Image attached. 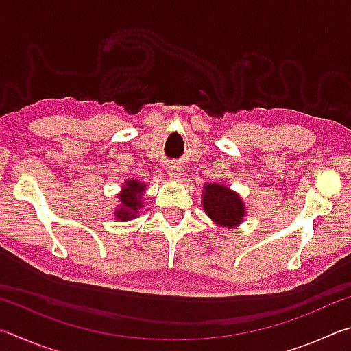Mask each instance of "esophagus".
Wrapping results in <instances>:
<instances>
[{
  "mask_svg": "<svg viewBox=\"0 0 351 351\" xmlns=\"http://www.w3.org/2000/svg\"><path fill=\"white\" fill-rule=\"evenodd\" d=\"M167 173H169V176L171 178V180H175V181L181 180V178H182V165L176 164V162L170 164L169 167H167Z\"/></svg>",
  "mask_w": 351,
  "mask_h": 351,
  "instance_id": "1",
  "label": "esophagus"
}]
</instances>
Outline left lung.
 Returning a JSON list of instances; mask_svg holds the SVG:
<instances>
[{"label": "left lung", "mask_w": 351, "mask_h": 351, "mask_svg": "<svg viewBox=\"0 0 351 351\" xmlns=\"http://www.w3.org/2000/svg\"><path fill=\"white\" fill-rule=\"evenodd\" d=\"M206 215L221 228H235L245 218V203L240 195L224 184L207 182L203 190Z\"/></svg>", "instance_id": "left-lung-1"}]
</instances>
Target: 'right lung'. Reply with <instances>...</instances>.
I'll list each match as a JSON object with an SVG mask.
<instances>
[{"label": "right lung", "mask_w": 351, "mask_h": 351, "mask_svg": "<svg viewBox=\"0 0 351 351\" xmlns=\"http://www.w3.org/2000/svg\"><path fill=\"white\" fill-rule=\"evenodd\" d=\"M145 190V184L136 180H128L119 193L121 206L114 210V217L119 221H128V219L138 217V212L142 207V193Z\"/></svg>", "instance_id": "1"}]
</instances>
